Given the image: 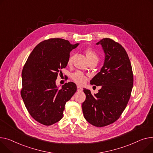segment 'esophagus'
<instances>
[{
	"label": "esophagus",
	"instance_id": "obj_1",
	"mask_svg": "<svg viewBox=\"0 0 153 153\" xmlns=\"http://www.w3.org/2000/svg\"><path fill=\"white\" fill-rule=\"evenodd\" d=\"M77 90L78 92H82V90H83V88H82V87H81L80 86L77 85Z\"/></svg>",
	"mask_w": 153,
	"mask_h": 153
}]
</instances>
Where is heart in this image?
Masks as SVG:
<instances>
[{
    "instance_id": "obj_1",
    "label": "heart",
    "mask_w": 153,
    "mask_h": 153,
    "mask_svg": "<svg viewBox=\"0 0 153 153\" xmlns=\"http://www.w3.org/2000/svg\"><path fill=\"white\" fill-rule=\"evenodd\" d=\"M85 53L86 54V56L87 58V59L89 62H91V61H97L98 62V56L97 54V53L91 49H86L85 51ZM74 58V56L71 55L69 59H68V64H71L72 63L73 60ZM72 78L75 81V82L77 84L82 85L84 84L87 79V77L81 72H79V71H77V72H76L72 75Z\"/></svg>"
}]
</instances>
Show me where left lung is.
I'll return each mask as SVG.
<instances>
[{
  "label": "left lung",
  "instance_id": "left-lung-1",
  "mask_svg": "<svg viewBox=\"0 0 153 153\" xmlns=\"http://www.w3.org/2000/svg\"><path fill=\"white\" fill-rule=\"evenodd\" d=\"M96 44L101 45L105 60L90 84L101 88L94 95L90 90L84 88L86 99L82 109L87 122L101 127L114 123L124 111L133 87L134 76L128 55L120 44L109 38Z\"/></svg>",
  "mask_w": 153,
  "mask_h": 153
}]
</instances>
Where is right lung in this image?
<instances>
[{"label": "right lung", "mask_w": 153, "mask_h": 153, "mask_svg": "<svg viewBox=\"0 0 153 153\" xmlns=\"http://www.w3.org/2000/svg\"><path fill=\"white\" fill-rule=\"evenodd\" d=\"M71 44L63 39H50L39 43L29 55L22 71L21 95L25 106L38 123L52 125L63 118L65 104L77 90L69 82L61 89L56 85L60 69L66 67Z\"/></svg>", "instance_id": "add662e5"}]
</instances>
